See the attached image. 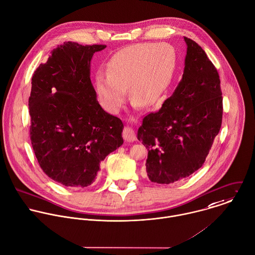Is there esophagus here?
<instances>
[{
  "instance_id": "1",
  "label": "esophagus",
  "mask_w": 255,
  "mask_h": 255,
  "mask_svg": "<svg viewBox=\"0 0 255 255\" xmlns=\"http://www.w3.org/2000/svg\"><path fill=\"white\" fill-rule=\"evenodd\" d=\"M123 137L127 142H133L136 140L134 129L131 126H125L123 129Z\"/></svg>"
}]
</instances>
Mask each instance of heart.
Instances as JSON below:
<instances>
[{"instance_id":"1","label":"heart","mask_w":255,"mask_h":255,"mask_svg":"<svg viewBox=\"0 0 255 255\" xmlns=\"http://www.w3.org/2000/svg\"><path fill=\"white\" fill-rule=\"evenodd\" d=\"M176 65V53L168 43H137L116 52L108 75L96 82L97 93L111 111L126 101V88L136 106L155 103L167 88Z\"/></svg>"}]
</instances>
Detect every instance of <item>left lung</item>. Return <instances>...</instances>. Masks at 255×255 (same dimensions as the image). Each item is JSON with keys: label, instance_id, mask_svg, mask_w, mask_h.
<instances>
[{"label": "left lung", "instance_id": "left-lung-1", "mask_svg": "<svg viewBox=\"0 0 255 255\" xmlns=\"http://www.w3.org/2000/svg\"><path fill=\"white\" fill-rule=\"evenodd\" d=\"M183 78L162 107L143 118L138 139L148 149L146 171L157 184H172L198 171L206 161L223 121L219 72L193 39Z\"/></svg>", "mask_w": 255, "mask_h": 255}]
</instances>
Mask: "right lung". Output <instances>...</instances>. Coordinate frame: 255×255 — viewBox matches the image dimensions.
Masks as SVG:
<instances>
[{
	"mask_svg": "<svg viewBox=\"0 0 255 255\" xmlns=\"http://www.w3.org/2000/svg\"><path fill=\"white\" fill-rule=\"evenodd\" d=\"M105 47L63 42L31 77V146L43 173L65 187L91 185L100 162L123 144L122 121L101 108L90 80L92 55Z\"/></svg>",
	"mask_w": 255,
	"mask_h": 255,
	"instance_id": "obj_1",
	"label": "right lung"
}]
</instances>
